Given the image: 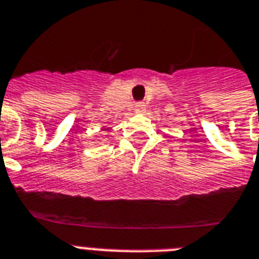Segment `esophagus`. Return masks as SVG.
<instances>
[{"mask_svg": "<svg viewBox=\"0 0 259 259\" xmlns=\"http://www.w3.org/2000/svg\"><path fill=\"white\" fill-rule=\"evenodd\" d=\"M135 111H136V112H139V114H140V112H144L145 111L144 102H138V103L135 104Z\"/></svg>", "mask_w": 259, "mask_h": 259, "instance_id": "34e87169", "label": "esophagus"}]
</instances>
